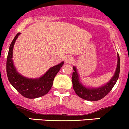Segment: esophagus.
<instances>
[{"label": "esophagus", "instance_id": "esophagus-1", "mask_svg": "<svg viewBox=\"0 0 129 129\" xmlns=\"http://www.w3.org/2000/svg\"><path fill=\"white\" fill-rule=\"evenodd\" d=\"M64 61L66 63H69V64H70V63H71L73 61V58L71 56H67L65 57Z\"/></svg>", "mask_w": 129, "mask_h": 129}]
</instances>
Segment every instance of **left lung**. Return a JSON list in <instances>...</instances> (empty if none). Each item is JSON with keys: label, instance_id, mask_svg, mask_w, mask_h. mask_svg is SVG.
I'll list each match as a JSON object with an SVG mask.
<instances>
[{"label": "left lung", "instance_id": "1", "mask_svg": "<svg viewBox=\"0 0 129 129\" xmlns=\"http://www.w3.org/2000/svg\"><path fill=\"white\" fill-rule=\"evenodd\" d=\"M117 68L113 76L106 85L99 88H86L83 86L79 80V75L76 67L73 66L74 72H73L72 75V83L73 87L76 95L81 99L88 101H97L105 97L113 88L119 76L120 63L118 53H117Z\"/></svg>", "mask_w": 129, "mask_h": 129}]
</instances>
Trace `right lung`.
<instances>
[{"instance_id": "right-lung-1", "label": "right lung", "mask_w": 129, "mask_h": 129, "mask_svg": "<svg viewBox=\"0 0 129 129\" xmlns=\"http://www.w3.org/2000/svg\"><path fill=\"white\" fill-rule=\"evenodd\" d=\"M20 34L19 33L16 34L10 45L6 64L7 77L11 85L23 96L27 99L41 97L48 93L51 90L54 77L60 70L64 62L62 61L49 68L43 76L39 78H28L22 76L17 71L12 59L14 45Z\"/></svg>"}]
</instances>
